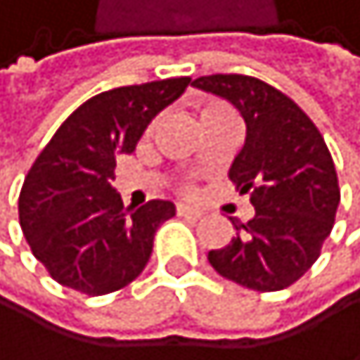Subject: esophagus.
Wrapping results in <instances>:
<instances>
[{"label":"esophagus","mask_w":360,"mask_h":360,"mask_svg":"<svg viewBox=\"0 0 360 360\" xmlns=\"http://www.w3.org/2000/svg\"><path fill=\"white\" fill-rule=\"evenodd\" d=\"M176 213L179 216H188V218H200L202 211L195 207H188V204H176Z\"/></svg>","instance_id":"1"}]
</instances>
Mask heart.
I'll use <instances>...</instances> for the list:
<instances>
[{
  "instance_id": "obj_1",
  "label": "heart",
  "mask_w": 360,
  "mask_h": 360,
  "mask_svg": "<svg viewBox=\"0 0 360 360\" xmlns=\"http://www.w3.org/2000/svg\"><path fill=\"white\" fill-rule=\"evenodd\" d=\"M223 115H232V110L220 101H204L200 105V121L216 119V117H223Z\"/></svg>"
}]
</instances>
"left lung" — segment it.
Returning <instances> with one entry per match:
<instances>
[{"mask_svg":"<svg viewBox=\"0 0 360 360\" xmlns=\"http://www.w3.org/2000/svg\"><path fill=\"white\" fill-rule=\"evenodd\" d=\"M229 101L245 121V144L229 167L255 216L232 220L236 236L209 252L220 276L257 292L294 285L315 264L340 204L335 165L324 137L287 94L239 73L193 82Z\"/></svg>","mask_w":360,"mask_h":360,"instance_id":"8db88e82","label":"left lung"}]
</instances>
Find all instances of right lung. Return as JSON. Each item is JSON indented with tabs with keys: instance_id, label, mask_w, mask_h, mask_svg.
I'll return each instance as SVG.
<instances>
[{
	"instance_id": "1",
	"label": "right lung",
	"mask_w": 360,
	"mask_h": 360,
	"mask_svg": "<svg viewBox=\"0 0 360 360\" xmlns=\"http://www.w3.org/2000/svg\"><path fill=\"white\" fill-rule=\"evenodd\" d=\"M188 84L191 77H167L94 96L29 167L18 200L20 227L59 285L103 296L131 285L147 266L153 234L174 216V204L149 200L124 209L110 181L117 156L135 151L149 121Z\"/></svg>"
}]
</instances>
